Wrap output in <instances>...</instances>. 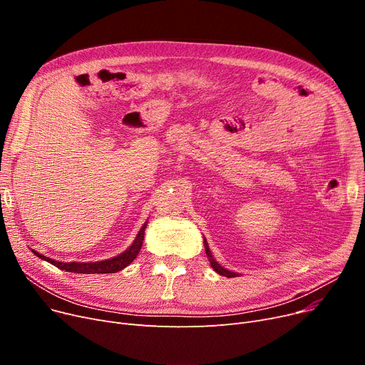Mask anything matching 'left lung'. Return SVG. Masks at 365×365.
Listing matches in <instances>:
<instances>
[{
  "instance_id": "left-lung-1",
  "label": "left lung",
  "mask_w": 365,
  "mask_h": 365,
  "mask_svg": "<svg viewBox=\"0 0 365 365\" xmlns=\"http://www.w3.org/2000/svg\"><path fill=\"white\" fill-rule=\"evenodd\" d=\"M204 244H205V253H207V256H208L210 264H212V267H213V269H215L217 274H220V275H223V277H226V278H234V277H238V274L225 269V267H222L217 262H215V259H213L212 253H210V248H208V245H207V241H204Z\"/></svg>"
}]
</instances>
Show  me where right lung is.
<instances>
[{
	"mask_svg": "<svg viewBox=\"0 0 365 365\" xmlns=\"http://www.w3.org/2000/svg\"><path fill=\"white\" fill-rule=\"evenodd\" d=\"M145 229H146V223L142 226L136 240H134V242L130 245V248H127L124 253H121L120 256L113 257V259H108V260H102V262L62 263V262L48 259V257L40 255L38 252H35V250H32V253L36 255L38 257H41L43 260L54 264L56 267H59V269H62V271L75 272V274H115V272L124 269V267L128 266L139 255L142 244H143V238H145Z\"/></svg>",
	"mask_w": 365,
	"mask_h": 365,
	"instance_id": "right-lung-1",
	"label": "right lung"
}]
</instances>
